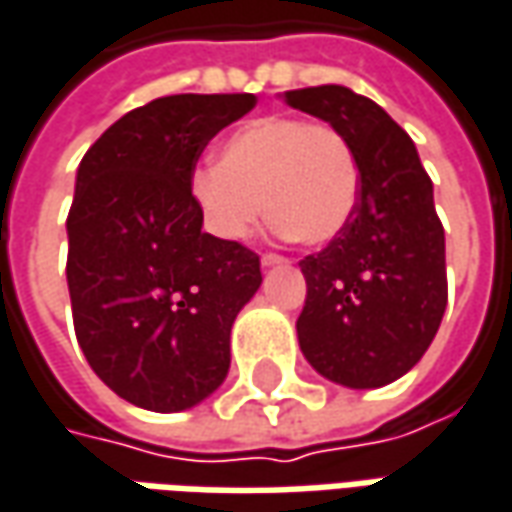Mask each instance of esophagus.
<instances>
[{
  "label": "esophagus",
  "instance_id": "obj_1",
  "mask_svg": "<svg viewBox=\"0 0 512 512\" xmlns=\"http://www.w3.org/2000/svg\"><path fill=\"white\" fill-rule=\"evenodd\" d=\"M260 263L266 266V269H272V266H283V263H289L283 255H272V252H266V255L260 257Z\"/></svg>",
  "mask_w": 512,
  "mask_h": 512
}]
</instances>
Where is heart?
Returning a JSON list of instances; mask_svg holds the SVG:
<instances>
[{"instance_id": "obj_1", "label": "heart", "mask_w": 512, "mask_h": 512, "mask_svg": "<svg viewBox=\"0 0 512 512\" xmlns=\"http://www.w3.org/2000/svg\"><path fill=\"white\" fill-rule=\"evenodd\" d=\"M192 198L221 240H243L269 212L280 235L323 246L354 218L360 164L340 130L263 115L223 141L221 164L192 172Z\"/></svg>"}]
</instances>
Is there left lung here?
I'll list each match as a JSON object with an SVG mask.
<instances>
[{"instance_id": "1", "label": "left lung", "mask_w": 512, "mask_h": 512, "mask_svg": "<svg viewBox=\"0 0 512 512\" xmlns=\"http://www.w3.org/2000/svg\"><path fill=\"white\" fill-rule=\"evenodd\" d=\"M283 101L328 121L360 164L354 218L323 252L300 260L306 306L297 340L317 374L382 388L433 343L448 306L445 229L414 141L371 98L340 84L289 90Z\"/></svg>"}]
</instances>
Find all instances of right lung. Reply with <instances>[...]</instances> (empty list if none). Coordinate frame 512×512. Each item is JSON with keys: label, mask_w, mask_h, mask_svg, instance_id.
Here are the masks:
<instances>
[{"label": "right lung", "mask_w": 512, "mask_h": 512, "mask_svg": "<svg viewBox=\"0 0 512 512\" xmlns=\"http://www.w3.org/2000/svg\"><path fill=\"white\" fill-rule=\"evenodd\" d=\"M252 93L155 98L81 158L67 215V289L81 351L138 408L186 411L229 374V334L263 283L260 257L201 232L192 172Z\"/></svg>", "instance_id": "add662e5"}]
</instances>
